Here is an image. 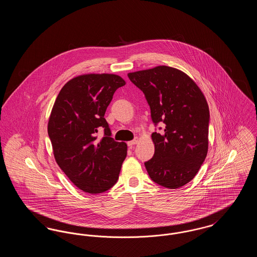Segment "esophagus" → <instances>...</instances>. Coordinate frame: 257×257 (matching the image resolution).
Masks as SVG:
<instances>
[{"mask_svg":"<svg viewBox=\"0 0 257 257\" xmlns=\"http://www.w3.org/2000/svg\"><path fill=\"white\" fill-rule=\"evenodd\" d=\"M138 142H139V139L138 138H136L135 140L133 141H131V142H128V147H134L135 145H137L138 144Z\"/></svg>","mask_w":257,"mask_h":257,"instance_id":"1","label":"esophagus"}]
</instances>
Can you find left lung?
Returning a JSON list of instances; mask_svg holds the SVG:
<instances>
[{"label":"left lung","instance_id":"8db88e82","mask_svg":"<svg viewBox=\"0 0 257 257\" xmlns=\"http://www.w3.org/2000/svg\"><path fill=\"white\" fill-rule=\"evenodd\" d=\"M128 77L145 93L153 123L165 124L164 131L151 135L155 153L145 163L147 172L155 183L178 189L196 176L207 155L210 113L205 96L187 74L170 66Z\"/></svg>","mask_w":257,"mask_h":257}]
</instances>
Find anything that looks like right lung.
Returning a JSON list of instances; mask_svg holds the SVG:
<instances>
[{"label": "right lung", "mask_w": 257, "mask_h": 257, "mask_svg": "<svg viewBox=\"0 0 257 257\" xmlns=\"http://www.w3.org/2000/svg\"><path fill=\"white\" fill-rule=\"evenodd\" d=\"M125 81L114 74H84L68 81L56 99L48 121L54 157L66 176L88 194L116 183L127 145L110 137L104 118L115 90ZM104 129V137L97 131Z\"/></svg>", "instance_id": "obj_1"}]
</instances>
